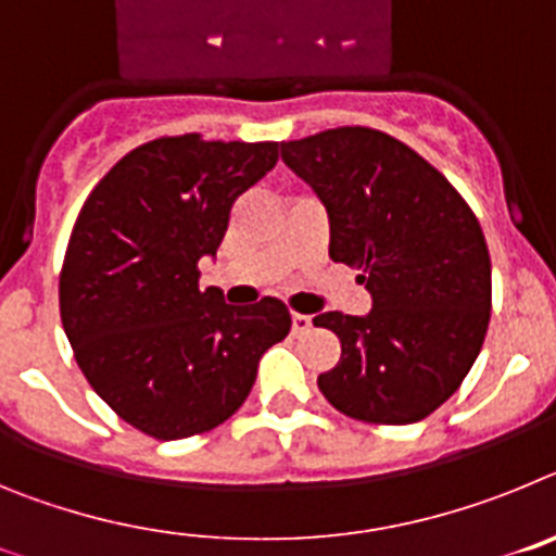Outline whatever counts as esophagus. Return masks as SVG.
I'll use <instances>...</instances> for the list:
<instances>
[{
  "mask_svg": "<svg viewBox=\"0 0 556 556\" xmlns=\"http://www.w3.org/2000/svg\"><path fill=\"white\" fill-rule=\"evenodd\" d=\"M312 328V317L308 314H298L292 312V333H303Z\"/></svg>",
  "mask_w": 556,
  "mask_h": 556,
  "instance_id": "1",
  "label": "esophagus"
}]
</instances>
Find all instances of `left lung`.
I'll return each mask as SVG.
<instances>
[{
    "label": "left lung",
    "instance_id": "1",
    "mask_svg": "<svg viewBox=\"0 0 556 556\" xmlns=\"http://www.w3.org/2000/svg\"><path fill=\"white\" fill-rule=\"evenodd\" d=\"M281 159L326 205L328 255L362 269L372 298L362 317H314L342 342L317 387L365 424L424 420L459 390L488 333L493 287L479 219L429 161L381 130L283 141Z\"/></svg>",
    "mask_w": 556,
    "mask_h": 556
}]
</instances>
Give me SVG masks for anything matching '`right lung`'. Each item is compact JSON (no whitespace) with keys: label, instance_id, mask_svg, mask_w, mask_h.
<instances>
[{"label":"right lung","instance_id":"add662e5","mask_svg":"<svg viewBox=\"0 0 556 556\" xmlns=\"http://www.w3.org/2000/svg\"><path fill=\"white\" fill-rule=\"evenodd\" d=\"M275 161V141L155 139L83 203L61 273L63 331L97 395L155 440L228 420L292 326L275 298L228 306L223 289L198 287L233 203Z\"/></svg>","mask_w":556,"mask_h":556}]
</instances>
